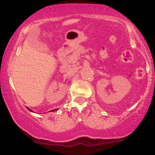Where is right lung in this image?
I'll return each mask as SVG.
<instances>
[{
	"mask_svg": "<svg viewBox=\"0 0 155 155\" xmlns=\"http://www.w3.org/2000/svg\"><path fill=\"white\" fill-rule=\"evenodd\" d=\"M28 108V107H27ZM28 110H30V111H31V109H29V108H28ZM56 110H57V109H52V110H51V112H54V111H56Z\"/></svg>",
	"mask_w": 155,
	"mask_h": 155,
	"instance_id": "obj_1",
	"label": "right lung"
}]
</instances>
